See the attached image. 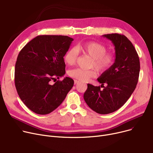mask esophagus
Segmentation results:
<instances>
[{"label":"esophagus","mask_w":153,"mask_h":153,"mask_svg":"<svg viewBox=\"0 0 153 153\" xmlns=\"http://www.w3.org/2000/svg\"><path fill=\"white\" fill-rule=\"evenodd\" d=\"M80 82L79 81H77V80H74V84H79Z\"/></svg>","instance_id":"1"}]
</instances>
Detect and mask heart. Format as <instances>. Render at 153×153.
I'll return each instance as SVG.
<instances>
[{
    "mask_svg": "<svg viewBox=\"0 0 153 153\" xmlns=\"http://www.w3.org/2000/svg\"><path fill=\"white\" fill-rule=\"evenodd\" d=\"M107 48L102 44L88 42L79 44L76 48H71L64 54V60L68 65L72 66L76 64L79 52L92 58L89 67H94L99 72H103L108 71L114 65L115 56L113 53L107 52ZM69 75L72 78L81 81H87L97 76V72L94 69L84 70L79 68L71 69Z\"/></svg>",
    "mask_w": 153,
    "mask_h": 153,
    "instance_id": "b5f03b06",
    "label": "heart"
}]
</instances>
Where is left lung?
I'll return each mask as SVG.
<instances>
[{"label":"left lung","instance_id":"1","mask_svg":"<svg viewBox=\"0 0 153 153\" xmlns=\"http://www.w3.org/2000/svg\"><path fill=\"white\" fill-rule=\"evenodd\" d=\"M102 36L115 46V62L97 79L103 89L88 84L84 99L92 110L105 115L122 107L130 97L138 81L140 63L134 46L125 35L111 33Z\"/></svg>","mask_w":153,"mask_h":153}]
</instances>
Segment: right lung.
I'll use <instances>...</instances> for the list:
<instances>
[{"instance_id": "obj_1", "label": "right lung", "mask_w": 153, "mask_h": 153, "mask_svg": "<svg viewBox=\"0 0 153 153\" xmlns=\"http://www.w3.org/2000/svg\"><path fill=\"white\" fill-rule=\"evenodd\" d=\"M73 38L39 35L20 51L15 68V85L22 101L32 111L46 115L57 108L73 87L66 73L64 56ZM55 82L52 84V81Z\"/></svg>"}]
</instances>
